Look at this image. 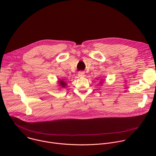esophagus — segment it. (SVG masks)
I'll use <instances>...</instances> for the list:
<instances>
[{
    "label": "esophagus",
    "instance_id": "1",
    "mask_svg": "<svg viewBox=\"0 0 156 156\" xmlns=\"http://www.w3.org/2000/svg\"><path fill=\"white\" fill-rule=\"evenodd\" d=\"M78 76L79 77H82V76H84V73L83 72H78Z\"/></svg>",
    "mask_w": 156,
    "mask_h": 156
}]
</instances>
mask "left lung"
I'll list each match as a JSON object with an SVG mask.
<instances>
[{"instance_id": "left-lung-1", "label": "left lung", "mask_w": 156, "mask_h": 156, "mask_svg": "<svg viewBox=\"0 0 156 156\" xmlns=\"http://www.w3.org/2000/svg\"><path fill=\"white\" fill-rule=\"evenodd\" d=\"M104 81V80H103V79L102 80H101V84H102V82Z\"/></svg>"}]
</instances>
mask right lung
I'll return each instance as SVG.
<instances>
[{
  "mask_svg": "<svg viewBox=\"0 0 156 156\" xmlns=\"http://www.w3.org/2000/svg\"><path fill=\"white\" fill-rule=\"evenodd\" d=\"M59 85V86H60L61 88H65L66 86H67V84H66V82H65L63 80H58V83H57Z\"/></svg>",
  "mask_w": 156,
  "mask_h": 156,
  "instance_id": "add662e5",
  "label": "right lung"
}]
</instances>
